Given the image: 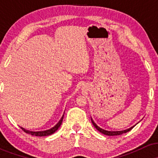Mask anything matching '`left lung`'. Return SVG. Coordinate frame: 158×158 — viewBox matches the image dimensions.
Masks as SVG:
<instances>
[{
    "mask_svg": "<svg viewBox=\"0 0 158 158\" xmlns=\"http://www.w3.org/2000/svg\"><path fill=\"white\" fill-rule=\"evenodd\" d=\"M91 122L92 123H93V125L94 126V127H95L99 131V132H101V133L103 134V135H108V136H115V135H123V134L124 133H126V132L131 131V130L132 129V128L135 127L136 125H135V126H131V128H128V129H126V130H123V131H107V130H104L102 129V128H101L100 127H99L97 126V124H96L95 123H94V121L93 120V119L91 118Z\"/></svg>",
    "mask_w": 158,
    "mask_h": 158,
    "instance_id": "obj_1",
    "label": "left lung"
}]
</instances>
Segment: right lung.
Wrapping results in <instances>:
<instances>
[{
    "label": "right lung",
    "mask_w": 158,
    "mask_h": 158,
    "mask_svg": "<svg viewBox=\"0 0 158 158\" xmlns=\"http://www.w3.org/2000/svg\"><path fill=\"white\" fill-rule=\"evenodd\" d=\"M63 118H64V115H63L62 117H61V118L60 119V120H59V122H58V123L56 125V126H54L53 127H52V128H50V129L45 130V131H30V130L25 129V128H22V127H21V129H22L23 131L26 132V133H27V134H30V135H31L39 136V137H44V136H48V135H52V134L55 133V132L57 131L58 129H59V127H60V126L61 125V123H62Z\"/></svg>",
    "instance_id": "obj_1"
}]
</instances>
